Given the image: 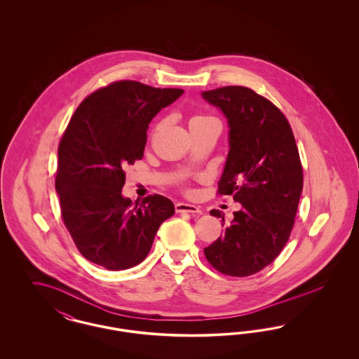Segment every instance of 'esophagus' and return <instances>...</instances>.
I'll list each match as a JSON object with an SVG mask.
<instances>
[{
  "label": "esophagus",
  "instance_id": "obj_1",
  "mask_svg": "<svg viewBox=\"0 0 359 359\" xmlns=\"http://www.w3.org/2000/svg\"><path fill=\"white\" fill-rule=\"evenodd\" d=\"M175 210H176V212H189V214L201 212L199 207H196L195 205H188V203H176Z\"/></svg>",
  "mask_w": 359,
  "mask_h": 359
}]
</instances>
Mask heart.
Segmentation results:
<instances>
[{
	"label": "heart",
	"instance_id": "1",
	"mask_svg": "<svg viewBox=\"0 0 359 359\" xmlns=\"http://www.w3.org/2000/svg\"><path fill=\"white\" fill-rule=\"evenodd\" d=\"M210 117H207V116H203V114H195V116H192L191 118H189V126H194L195 123H198V122H202V121L208 120Z\"/></svg>",
	"mask_w": 359,
	"mask_h": 359
}]
</instances>
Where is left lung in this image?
Instances as JSON below:
<instances>
[{
	"instance_id": "1",
	"label": "left lung",
	"mask_w": 359,
	"mask_h": 359,
	"mask_svg": "<svg viewBox=\"0 0 359 359\" xmlns=\"http://www.w3.org/2000/svg\"><path fill=\"white\" fill-rule=\"evenodd\" d=\"M202 97L222 110L230 128L218 195L241 203L205 256L218 272L246 277L272 264L290 239L303 189L299 149L281 110L252 88L226 86ZM211 215L224 224L219 210Z\"/></svg>"
}]
</instances>
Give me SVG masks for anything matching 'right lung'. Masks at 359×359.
<instances>
[{
    "instance_id": "obj_1",
    "label": "right lung",
    "mask_w": 359,
    "mask_h": 359,
    "mask_svg": "<svg viewBox=\"0 0 359 359\" xmlns=\"http://www.w3.org/2000/svg\"><path fill=\"white\" fill-rule=\"evenodd\" d=\"M184 90L118 81L78 106L57 148L55 188L78 250L109 271L148 256L160 224L175 214L168 198L122 196L125 167L141 160L149 122Z\"/></svg>"
}]
</instances>
